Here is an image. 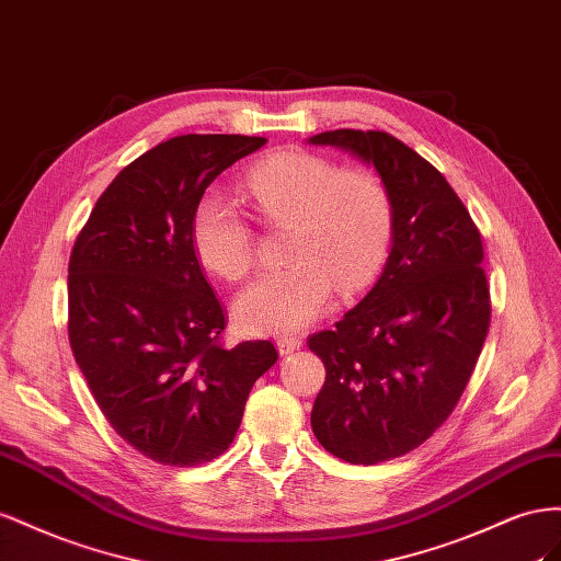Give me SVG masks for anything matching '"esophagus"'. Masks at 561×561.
Masks as SVG:
<instances>
[{"label":"esophagus","instance_id":"34e87169","mask_svg":"<svg viewBox=\"0 0 561 561\" xmlns=\"http://www.w3.org/2000/svg\"><path fill=\"white\" fill-rule=\"evenodd\" d=\"M302 341L298 339V335H279L277 339V350L279 355H291L294 350H300Z\"/></svg>","mask_w":561,"mask_h":561}]
</instances>
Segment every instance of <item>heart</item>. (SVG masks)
<instances>
[{
    "mask_svg": "<svg viewBox=\"0 0 561 561\" xmlns=\"http://www.w3.org/2000/svg\"><path fill=\"white\" fill-rule=\"evenodd\" d=\"M242 187L265 226L289 222L291 261L237 296L234 317L244 331H298L329 308L333 284L355 294L376 277L392 237V202L374 173L339 169L306 150H277L249 167ZM190 242L199 263L222 279H242L253 263V230L216 192L192 209Z\"/></svg>",
    "mask_w": 561,
    "mask_h": 561,
    "instance_id": "heart-1",
    "label": "heart"
}]
</instances>
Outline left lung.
Returning a JSON list of instances; mask_svg holds the SVG:
<instances>
[{"label":"left lung","mask_w":561,"mask_h":561,"mask_svg":"<svg viewBox=\"0 0 561 561\" xmlns=\"http://www.w3.org/2000/svg\"><path fill=\"white\" fill-rule=\"evenodd\" d=\"M310 142L374 164L392 202L380 279L335 329L308 339L327 366L314 437L333 456L376 466L421 446L474 371L491 322L482 234L444 175L394 136L335 129Z\"/></svg>","instance_id":"8db88e82"}]
</instances>
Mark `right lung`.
I'll return each mask as SVG.
<instances>
[{
    "instance_id": "obj_1",
    "label": "right lung",
    "mask_w": 561,
    "mask_h": 561,
    "mask_svg": "<svg viewBox=\"0 0 561 561\" xmlns=\"http://www.w3.org/2000/svg\"><path fill=\"white\" fill-rule=\"evenodd\" d=\"M263 146L234 134L159 142L117 173L75 239V362L117 435L162 466H202L226 451L253 382L277 362L270 341L222 345L226 312L190 242L204 190Z\"/></svg>"
}]
</instances>
